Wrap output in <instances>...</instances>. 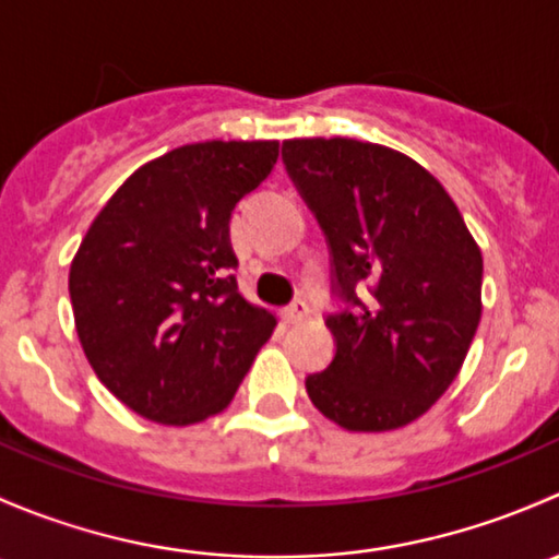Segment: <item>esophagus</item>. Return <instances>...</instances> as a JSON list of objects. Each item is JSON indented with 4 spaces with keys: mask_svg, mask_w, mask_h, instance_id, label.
Wrapping results in <instances>:
<instances>
[{
    "mask_svg": "<svg viewBox=\"0 0 559 559\" xmlns=\"http://www.w3.org/2000/svg\"><path fill=\"white\" fill-rule=\"evenodd\" d=\"M308 316V306L302 300H295L292 306H286L284 311H281V319L286 321V324H297V321H302Z\"/></svg>",
    "mask_w": 559,
    "mask_h": 559,
    "instance_id": "1",
    "label": "esophagus"
}]
</instances>
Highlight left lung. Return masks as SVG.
I'll return each mask as SVG.
<instances>
[{"label":"left lung","mask_w":559,"mask_h":559,"mask_svg":"<svg viewBox=\"0 0 559 559\" xmlns=\"http://www.w3.org/2000/svg\"><path fill=\"white\" fill-rule=\"evenodd\" d=\"M343 302L335 357L306 379L326 419L384 432L419 419L460 373L481 319V251L441 183L400 151L348 138L286 140Z\"/></svg>","instance_id":"8db88e82"}]
</instances>
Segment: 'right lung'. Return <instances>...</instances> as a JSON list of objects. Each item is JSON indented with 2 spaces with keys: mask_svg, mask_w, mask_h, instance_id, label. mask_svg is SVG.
Returning a JSON list of instances; mask_svg holds the SVG:
<instances>
[{
  "mask_svg": "<svg viewBox=\"0 0 559 559\" xmlns=\"http://www.w3.org/2000/svg\"><path fill=\"white\" fill-rule=\"evenodd\" d=\"M275 140L180 145L123 180L70 267L75 330L97 379L134 414L186 427L233 403L275 316L238 289L235 205Z\"/></svg>",
  "mask_w": 559,
  "mask_h": 559,
  "instance_id": "1",
  "label": "right lung"
}]
</instances>
